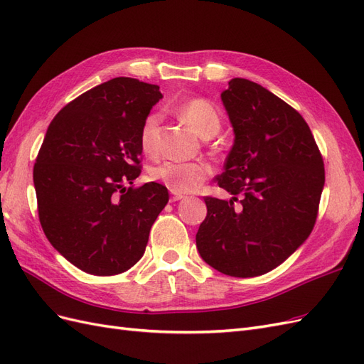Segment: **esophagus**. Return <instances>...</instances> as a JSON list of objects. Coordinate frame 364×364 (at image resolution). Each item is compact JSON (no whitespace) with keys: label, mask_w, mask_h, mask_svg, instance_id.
<instances>
[{"label":"esophagus","mask_w":364,"mask_h":364,"mask_svg":"<svg viewBox=\"0 0 364 364\" xmlns=\"http://www.w3.org/2000/svg\"><path fill=\"white\" fill-rule=\"evenodd\" d=\"M182 199H185L183 194H181V193H171L170 202H178V200H182Z\"/></svg>","instance_id":"1"}]
</instances>
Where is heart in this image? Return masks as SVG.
<instances>
[{
	"label": "heart",
	"mask_w": 364,
	"mask_h": 364,
	"mask_svg": "<svg viewBox=\"0 0 364 364\" xmlns=\"http://www.w3.org/2000/svg\"><path fill=\"white\" fill-rule=\"evenodd\" d=\"M178 114L186 124L193 127L202 138H211L222 127V118L213 103L205 98H190L178 107ZM159 114L151 112L141 126L139 142L144 151L151 153L156 146ZM211 167L206 162H178L167 161L153 167L150 176L164 183L173 193H191L208 179Z\"/></svg>",
	"instance_id": "1"
}]
</instances>
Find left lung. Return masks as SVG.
Returning a JSON list of instances; mask_svg holds the SVG:
<instances>
[{
    "mask_svg": "<svg viewBox=\"0 0 364 364\" xmlns=\"http://www.w3.org/2000/svg\"><path fill=\"white\" fill-rule=\"evenodd\" d=\"M222 102L235 138L217 183L232 199L205 197L208 214L196 246L218 272L259 277L311 234L325 185L323 159L301 114L261 85L237 77Z\"/></svg>",
    "mask_w": 364,
    "mask_h": 364,
    "instance_id": "obj_1",
    "label": "left lung"
}]
</instances>
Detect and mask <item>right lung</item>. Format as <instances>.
<instances>
[{"label":"right lung","instance_id":"1","mask_svg":"<svg viewBox=\"0 0 364 364\" xmlns=\"http://www.w3.org/2000/svg\"><path fill=\"white\" fill-rule=\"evenodd\" d=\"M162 98L158 85L115 77L68 103L50 123L33 182L43 232L80 270L111 277L144 255L150 228L168 202L141 173V126Z\"/></svg>","mask_w":364,"mask_h":364}]
</instances>
